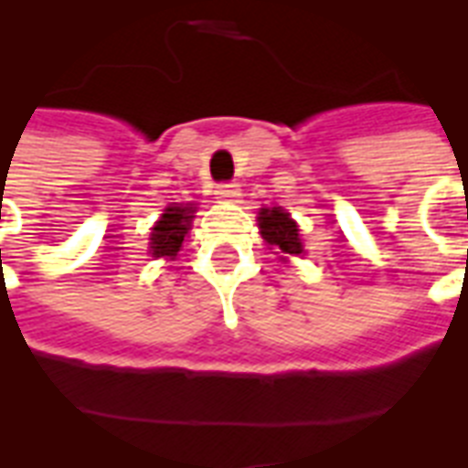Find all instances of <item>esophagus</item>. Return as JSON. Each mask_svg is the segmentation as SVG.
Returning <instances> with one entry per match:
<instances>
[{
  "label": "esophagus",
  "instance_id": "1",
  "mask_svg": "<svg viewBox=\"0 0 468 468\" xmlns=\"http://www.w3.org/2000/svg\"><path fill=\"white\" fill-rule=\"evenodd\" d=\"M216 197H218L220 201H235V198L240 197V186L235 182L218 184V186H216Z\"/></svg>",
  "mask_w": 468,
  "mask_h": 468
}]
</instances>
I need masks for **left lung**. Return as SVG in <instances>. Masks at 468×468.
Returning a JSON list of instances; mask_svg holds the SVG:
<instances>
[{
	"label": "left lung",
	"mask_w": 468,
	"mask_h": 468,
	"mask_svg": "<svg viewBox=\"0 0 468 468\" xmlns=\"http://www.w3.org/2000/svg\"><path fill=\"white\" fill-rule=\"evenodd\" d=\"M257 223H260V235H262L264 242L270 248H279L284 255H303V242H301L299 226H296V220L282 206L260 208ZM282 260H286V257H282Z\"/></svg>",
	"instance_id": "obj_1"
}]
</instances>
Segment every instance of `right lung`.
<instances>
[{
	"label": "right lung",
	"instance_id": "1",
	"mask_svg": "<svg viewBox=\"0 0 468 468\" xmlns=\"http://www.w3.org/2000/svg\"><path fill=\"white\" fill-rule=\"evenodd\" d=\"M194 213H197L194 204L167 206L160 220L153 226V233H150V255L175 260L179 248H182L184 238L189 233Z\"/></svg>",
	"mask_w": 468,
	"mask_h": 468
}]
</instances>
